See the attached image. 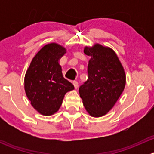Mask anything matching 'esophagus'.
<instances>
[{
  "instance_id": "1",
  "label": "esophagus",
  "mask_w": 154,
  "mask_h": 154,
  "mask_svg": "<svg viewBox=\"0 0 154 154\" xmlns=\"http://www.w3.org/2000/svg\"><path fill=\"white\" fill-rule=\"evenodd\" d=\"M73 85H74V88H78L79 84H78V82H77V81H73Z\"/></svg>"
}]
</instances>
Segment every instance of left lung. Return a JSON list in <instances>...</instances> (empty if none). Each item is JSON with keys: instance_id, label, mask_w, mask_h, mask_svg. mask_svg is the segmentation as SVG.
Here are the masks:
<instances>
[{"instance_id": "obj_1", "label": "left lung", "mask_w": 154, "mask_h": 154, "mask_svg": "<svg viewBox=\"0 0 154 154\" xmlns=\"http://www.w3.org/2000/svg\"><path fill=\"white\" fill-rule=\"evenodd\" d=\"M91 57L88 80L79 88L83 106L92 117H101L114 106L123 92L126 75L123 66L112 49L95 44L85 47Z\"/></svg>"}]
</instances>
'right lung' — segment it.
I'll list each match as a JSON object with an SVG mask.
<instances>
[{"label": "right lung", "mask_w": 154, "mask_h": 154, "mask_svg": "<svg viewBox=\"0 0 154 154\" xmlns=\"http://www.w3.org/2000/svg\"><path fill=\"white\" fill-rule=\"evenodd\" d=\"M66 48L51 43L42 48L31 61L24 77V89L31 105L43 116L57 112L64 96L74 88L62 73L60 59Z\"/></svg>", "instance_id": "add662e5"}]
</instances>
